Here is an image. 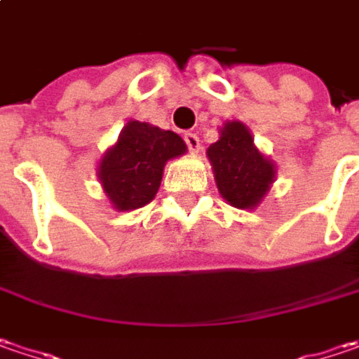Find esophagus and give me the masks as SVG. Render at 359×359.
I'll use <instances>...</instances> for the list:
<instances>
[{"label":"esophagus","mask_w":359,"mask_h":359,"mask_svg":"<svg viewBox=\"0 0 359 359\" xmlns=\"http://www.w3.org/2000/svg\"><path fill=\"white\" fill-rule=\"evenodd\" d=\"M184 142H187V147H189V150H191L193 154H196V152L201 150V140H198V136H196L195 133L184 134Z\"/></svg>","instance_id":"34e87169"}]
</instances>
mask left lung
Returning a JSON list of instances; mask_svg holds the SVG:
<instances>
[{
    "label": "left lung",
    "instance_id": "obj_1",
    "mask_svg": "<svg viewBox=\"0 0 359 359\" xmlns=\"http://www.w3.org/2000/svg\"><path fill=\"white\" fill-rule=\"evenodd\" d=\"M215 182L231 207L255 209L275 180V164L261 154L249 128L239 122H226L221 136L207 150Z\"/></svg>",
    "mask_w": 359,
    "mask_h": 359
}]
</instances>
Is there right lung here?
I'll return each instance as SVG.
<instances>
[{
    "instance_id": "add662e5",
    "label": "right lung",
    "mask_w": 359,
    "mask_h": 359,
    "mask_svg": "<svg viewBox=\"0 0 359 359\" xmlns=\"http://www.w3.org/2000/svg\"><path fill=\"white\" fill-rule=\"evenodd\" d=\"M184 152L187 144L179 134L130 120L98 164V179L112 207L134 210L149 205L158 193L164 164Z\"/></svg>"
}]
</instances>
